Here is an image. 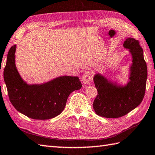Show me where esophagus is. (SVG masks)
Listing matches in <instances>:
<instances>
[{"mask_svg": "<svg viewBox=\"0 0 155 155\" xmlns=\"http://www.w3.org/2000/svg\"><path fill=\"white\" fill-rule=\"evenodd\" d=\"M92 77H93V74H92L91 72L90 71L86 72L85 73L83 74V76H82V78H81L82 83H83L84 84H89L90 81L92 79Z\"/></svg>", "mask_w": 155, "mask_h": 155, "instance_id": "esophagus-1", "label": "esophagus"}]
</instances>
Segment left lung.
I'll return each mask as SVG.
<instances>
[{
	"mask_svg": "<svg viewBox=\"0 0 155 155\" xmlns=\"http://www.w3.org/2000/svg\"><path fill=\"white\" fill-rule=\"evenodd\" d=\"M123 47L128 49L133 58L127 84L120 85L99 73L93 78L98 94L93 106L102 117L114 118L128 114L141 103L145 93L147 67L143 48L139 41L133 38H127Z\"/></svg>",
	"mask_w": 155,
	"mask_h": 155,
	"instance_id": "obj_1",
	"label": "left lung"
}]
</instances>
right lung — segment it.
Here are the masks:
<instances>
[{"label": "right lung", "instance_id": "obj_1", "mask_svg": "<svg viewBox=\"0 0 155 155\" xmlns=\"http://www.w3.org/2000/svg\"><path fill=\"white\" fill-rule=\"evenodd\" d=\"M16 46L8 52L4 80L10 101L20 113L31 118L47 120L60 114L72 92L82 84L78 77L61 76L47 83L29 84L21 78L16 67Z\"/></svg>", "mask_w": 155, "mask_h": 155}]
</instances>
